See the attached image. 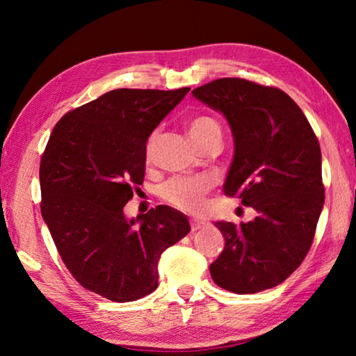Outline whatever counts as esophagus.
I'll list each match as a JSON object with an SVG mask.
<instances>
[{"instance_id": "esophagus-1", "label": "esophagus", "mask_w": 356, "mask_h": 356, "mask_svg": "<svg viewBox=\"0 0 356 356\" xmlns=\"http://www.w3.org/2000/svg\"><path fill=\"white\" fill-rule=\"evenodd\" d=\"M204 226H206V221L202 220H190V227L191 231H200V229H202Z\"/></svg>"}]
</instances>
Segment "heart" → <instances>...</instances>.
<instances>
[{
	"label": "heart",
	"mask_w": 356,
	"mask_h": 356,
	"mask_svg": "<svg viewBox=\"0 0 356 356\" xmlns=\"http://www.w3.org/2000/svg\"><path fill=\"white\" fill-rule=\"evenodd\" d=\"M186 130H188L190 138L197 147L213 140L221 143L222 131L220 124L210 116L200 114V116L191 118L186 122ZM155 138L156 134L150 135L146 141V147H144V156L147 161L152 159ZM209 188L207 180L200 177H172L161 186V200L174 209L182 210V212H196L202 207L204 197L209 193Z\"/></svg>",
	"instance_id": "b5f03b06"
}]
</instances>
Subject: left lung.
Masks as SVG:
<instances>
[{"mask_svg":"<svg viewBox=\"0 0 356 356\" xmlns=\"http://www.w3.org/2000/svg\"><path fill=\"white\" fill-rule=\"evenodd\" d=\"M193 97L225 114L236 154L225 195L256 210L248 222L218 221L226 245L210 275L234 293H256L287 280L314 240L325 190L318 140L300 106L273 86L218 78Z\"/></svg>","mask_w":356,"mask_h":356,"instance_id":"1","label":"left lung"}]
</instances>
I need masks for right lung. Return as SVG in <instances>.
<instances>
[{"label":"right lung","mask_w":356,"mask_h":356,"mask_svg":"<svg viewBox=\"0 0 356 356\" xmlns=\"http://www.w3.org/2000/svg\"><path fill=\"white\" fill-rule=\"evenodd\" d=\"M188 91L114 89L64 114L42 154L40 212L59 256L84 289L111 301L155 291L161 252L190 232L168 206L124 216L143 185L149 135Z\"/></svg>","instance_id":"add662e5"}]
</instances>
